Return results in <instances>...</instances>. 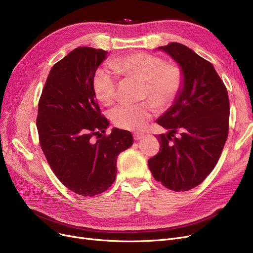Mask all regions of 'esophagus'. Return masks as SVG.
I'll return each instance as SVG.
<instances>
[{
  "instance_id": "obj_1",
  "label": "esophagus",
  "mask_w": 253,
  "mask_h": 253,
  "mask_svg": "<svg viewBox=\"0 0 253 253\" xmlns=\"http://www.w3.org/2000/svg\"><path fill=\"white\" fill-rule=\"evenodd\" d=\"M142 137H143V134H141V133H134L133 134V138L135 140H140Z\"/></svg>"
}]
</instances>
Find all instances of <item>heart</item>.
Wrapping results in <instances>:
<instances>
[{"label":"heart","instance_id":"obj_1","mask_svg":"<svg viewBox=\"0 0 253 253\" xmlns=\"http://www.w3.org/2000/svg\"><path fill=\"white\" fill-rule=\"evenodd\" d=\"M116 72L143 81L142 99H151L158 109H167L178 97L183 86V74L178 65L166 63L144 52L120 56L112 60ZM92 88L98 101L110 105L117 97V76L108 66L99 68L93 77ZM151 101L121 104L110 113L114 125L125 130H140L155 114Z\"/></svg>","mask_w":253,"mask_h":253}]
</instances>
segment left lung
Segmentation results:
<instances>
[{
    "label": "left lung",
    "instance_id": "8db88e82",
    "mask_svg": "<svg viewBox=\"0 0 253 253\" xmlns=\"http://www.w3.org/2000/svg\"><path fill=\"white\" fill-rule=\"evenodd\" d=\"M158 50L178 63L183 86L157 120L167 132L158 135L161 149L148 164L164 187L184 192L200 184L218 161L229 133V95L213 65L189 47L170 43Z\"/></svg>",
    "mask_w": 253,
    "mask_h": 253
}]
</instances>
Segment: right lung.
I'll return each instance as SVG.
<instances>
[{"mask_svg": "<svg viewBox=\"0 0 253 253\" xmlns=\"http://www.w3.org/2000/svg\"><path fill=\"white\" fill-rule=\"evenodd\" d=\"M106 55L102 49L76 48L52 66L39 100L37 128L47 161L66 188L84 197L111 187L119 154L133 143L127 130L104 134L110 122L100 114L92 80Z\"/></svg>", "mask_w": 253, "mask_h": 253, "instance_id": "obj_1", "label": "right lung"}]
</instances>
